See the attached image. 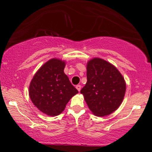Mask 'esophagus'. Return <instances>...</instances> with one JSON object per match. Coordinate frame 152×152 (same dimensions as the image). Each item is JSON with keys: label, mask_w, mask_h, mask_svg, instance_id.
<instances>
[{"label": "esophagus", "mask_w": 152, "mask_h": 152, "mask_svg": "<svg viewBox=\"0 0 152 152\" xmlns=\"http://www.w3.org/2000/svg\"><path fill=\"white\" fill-rule=\"evenodd\" d=\"M76 89L78 91H81V85H77V86H76Z\"/></svg>", "instance_id": "obj_1"}]
</instances>
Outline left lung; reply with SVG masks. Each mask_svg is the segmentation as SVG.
Segmentation results:
<instances>
[{
    "label": "left lung",
    "instance_id": "left-lung-1",
    "mask_svg": "<svg viewBox=\"0 0 152 152\" xmlns=\"http://www.w3.org/2000/svg\"><path fill=\"white\" fill-rule=\"evenodd\" d=\"M87 82L81 90L92 114H111L119 107L126 93L124 78L116 67L100 58L87 62Z\"/></svg>",
    "mask_w": 152,
    "mask_h": 152
}]
</instances>
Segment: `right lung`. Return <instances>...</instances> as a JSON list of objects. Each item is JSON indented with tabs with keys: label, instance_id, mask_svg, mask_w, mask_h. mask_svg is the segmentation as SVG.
<instances>
[{
	"label": "right lung",
	"instance_id": "1",
	"mask_svg": "<svg viewBox=\"0 0 152 152\" xmlns=\"http://www.w3.org/2000/svg\"><path fill=\"white\" fill-rule=\"evenodd\" d=\"M66 61L53 58L45 63L31 80L29 96L31 102L43 114L58 116L78 90L64 73Z\"/></svg>",
	"mask_w": 152,
	"mask_h": 152
}]
</instances>
